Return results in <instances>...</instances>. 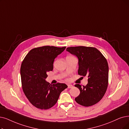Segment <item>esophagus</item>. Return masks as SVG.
I'll return each mask as SVG.
<instances>
[{
	"label": "esophagus",
	"instance_id": "esophagus-1",
	"mask_svg": "<svg viewBox=\"0 0 129 129\" xmlns=\"http://www.w3.org/2000/svg\"><path fill=\"white\" fill-rule=\"evenodd\" d=\"M73 87V85H68V88H71Z\"/></svg>",
	"mask_w": 129,
	"mask_h": 129
}]
</instances>
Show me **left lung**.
I'll return each mask as SVG.
<instances>
[{
    "label": "left lung",
    "mask_w": 129,
    "mask_h": 129,
    "mask_svg": "<svg viewBox=\"0 0 129 129\" xmlns=\"http://www.w3.org/2000/svg\"><path fill=\"white\" fill-rule=\"evenodd\" d=\"M78 59L79 75L88 77V84L81 87L76 84L80 94L75 98L77 103L90 106L100 101L105 95L109 80V66L104 55L99 50L83 46L69 47L66 49Z\"/></svg>",
    "instance_id": "obj_1"
}]
</instances>
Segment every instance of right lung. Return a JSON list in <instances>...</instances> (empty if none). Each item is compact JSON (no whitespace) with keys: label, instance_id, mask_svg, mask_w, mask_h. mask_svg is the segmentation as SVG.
<instances>
[{"label":"right lung","instance_id":"right-lung-1","mask_svg":"<svg viewBox=\"0 0 129 129\" xmlns=\"http://www.w3.org/2000/svg\"><path fill=\"white\" fill-rule=\"evenodd\" d=\"M44 46L32 49L20 67L22 88L29 102L41 110H47L57 102L61 92L68 87L65 84L51 85L45 80L53 69L54 59L66 49Z\"/></svg>","mask_w":129,"mask_h":129}]
</instances>
